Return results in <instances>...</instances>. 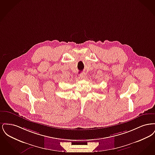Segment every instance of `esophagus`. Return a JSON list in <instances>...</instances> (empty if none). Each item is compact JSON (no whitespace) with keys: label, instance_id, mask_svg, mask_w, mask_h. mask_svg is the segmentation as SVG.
<instances>
[{"label":"esophagus","instance_id":"1","mask_svg":"<svg viewBox=\"0 0 155 155\" xmlns=\"http://www.w3.org/2000/svg\"><path fill=\"white\" fill-rule=\"evenodd\" d=\"M80 77H81V78H84L85 77V74L84 73H81L80 74Z\"/></svg>","mask_w":155,"mask_h":155}]
</instances>
